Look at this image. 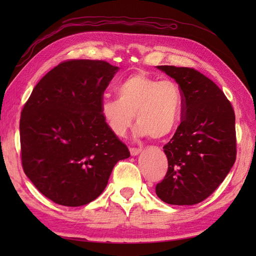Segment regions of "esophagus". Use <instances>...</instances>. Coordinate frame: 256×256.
Returning <instances> with one entry per match:
<instances>
[{
	"label": "esophagus",
	"mask_w": 256,
	"mask_h": 256,
	"mask_svg": "<svg viewBox=\"0 0 256 256\" xmlns=\"http://www.w3.org/2000/svg\"><path fill=\"white\" fill-rule=\"evenodd\" d=\"M130 152H131V155L132 156H136V155H138L140 152H142V148H130Z\"/></svg>",
	"instance_id": "esophagus-1"
}]
</instances>
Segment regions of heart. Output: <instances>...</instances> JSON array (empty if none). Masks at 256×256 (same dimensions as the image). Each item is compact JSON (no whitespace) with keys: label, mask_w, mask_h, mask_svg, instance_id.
Returning a JSON list of instances; mask_svg holds the SVG:
<instances>
[{"label":"heart","mask_w":256,"mask_h":256,"mask_svg":"<svg viewBox=\"0 0 256 256\" xmlns=\"http://www.w3.org/2000/svg\"><path fill=\"white\" fill-rule=\"evenodd\" d=\"M118 100L103 99L100 113L108 130L124 138L136 121L138 136L166 138L177 128L182 113V92L176 82L145 74L130 76L116 88Z\"/></svg>","instance_id":"1"}]
</instances>
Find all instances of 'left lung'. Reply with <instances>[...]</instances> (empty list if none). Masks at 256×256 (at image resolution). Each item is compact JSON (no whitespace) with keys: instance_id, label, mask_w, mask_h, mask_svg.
<instances>
[{"instance_id":"8db88e82","label":"left lung","mask_w":256,"mask_h":256,"mask_svg":"<svg viewBox=\"0 0 256 256\" xmlns=\"http://www.w3.org/2000/svg\"><path fill=\"white\" fill-rule=\"evenodd\" d=\"M182 92V123L164 145L168 170L156 184L164 202L192 206L224 180L236 158V114L214 81L188 67L158 66Z\"/></svg>"}]
</instances>
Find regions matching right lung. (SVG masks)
Listing matches in <instances>:
<instances>
[{
  "label": "right lung",
  "mask_w": 256,
  "mask_h": 256,
  "mask_svg": "<svg viewBox=\"0 0 256 256\" xmlns=\"http://www.w3.org/2000/svg\"><path fill=\"white\" fill-rule=\"evenodd\" d=\"M118 67L104 60L70 59L40 79L20 120L25 175L55 204L80 206L106 187L114 165L130 157L100 113Z\"/></svg>",
  "instance_id": "add662e5"
}]
</instances>
